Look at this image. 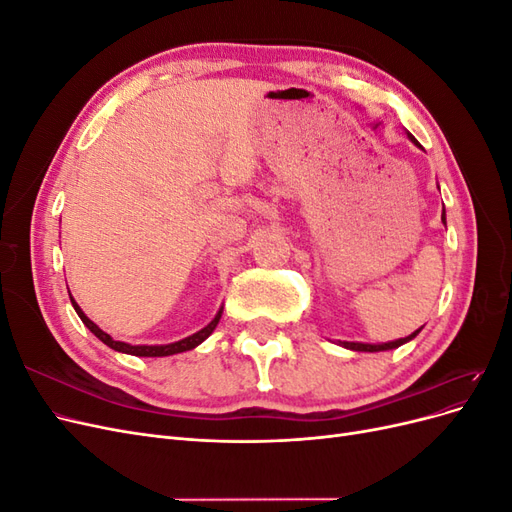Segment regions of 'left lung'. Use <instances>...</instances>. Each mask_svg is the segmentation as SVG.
<instances>
[{"instance_id":"left-lung-1","label":"left lung","mask_w":512,"mask_h":512,"mask_svg":"<svg viewBox=\"0 0 512 512\" xmlns=\"http://www.w3.org/2000/svg\"><path fill=\"white\" fill-rule=\"evenodd\" d=\"M410 138H412V141L416 143V138L410 134ZM418 145V143H416ZM442 222L446 224V218H444V215H442ZM418 331H421V329H418ZM418 331H414L412 335H408V337H404V339H397V342H389V344H354V342H342V346L344 348H350V350H356V352H380V350H393V348H399L401 344H406V342H410V339L412 337H416L418 335Z\"/></svg>"}]
</instances>
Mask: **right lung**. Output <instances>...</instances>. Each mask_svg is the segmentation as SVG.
Returning <instances> with one entry per match:
<instances>
[{
  "label": "right lung",
  "instance_id": "right-lung-1",
  "mask_svg": "<svg viewBox=\"0 0 512 512\" xmlns=\"http://www.w3.org/2000/svg\"><path fill=\"white\" fill-rule=\"evenodd\" d=\"M70 301H72V305H74V309H76V314H79V318L83 320V324L85 327L94 333L100 342H104L108 348H113V350H117V352H126V354H134V356H168V354H177V352H185V350H192V348H196L198 344H203L205 339L213 333V329L218 327V322H220V318H222V309L218 312V316H215L205 329H200L198 333H194V335H190V337H185V339H181V342H175V344H166V346H130V344H123V342H115V339L108 335V333H104L98 324H94L91 322L85 314H83V309L76 305V301L70 297Z\"/></svg>",
  "mask_w": 512,
  "mask_h": 512
}]
</instances>
